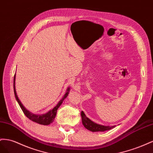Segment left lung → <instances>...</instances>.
Returning <instances> with one entry per match:
<instances>
[{"instance_id": "obj_1", "label": "left lung", "mask_w": 153, "mask_h": 153, "mask_svg": "<svg viewBox=\"0 0 153 153\" xmlns=\"http://www.w3.org/2000/svg\"><path fill=\"white\" fill-rule=\"evenodd\" d=\"M81 118H82V123L85 126V128L92 132L97 131H105L110 130L115 127V126H103L94 123L89 118L87 117L83 111H81Z\"/></svg>"}]
</instances>
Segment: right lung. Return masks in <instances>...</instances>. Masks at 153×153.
I'll return each mask as SVG.
<instances>
[{"mask_svg": "<svg viewBox=\"0 0 153 153\" xmlns=\"http://www.w3.org/2000/svg\"><path fill=\"white\" fill-rule=\"evenodd\" d=\"M15 79H16V74H15L14 79H13L14 94H15V99L16 100V101L18 102L19 106H20L22 110L23 111L25 115L27 117L28 119H29L30 120H32V121L34 122V123H36L39 124L47 126V125H49V124H51L52 123H53V121H54L55 117H56V113H57L58 109L61 106V104H62L65 99H66V97H67L68 94H69L70 87H68L66 93L65 94L62 99L60 100V101L58 102V103L56 104V106L53 109H52V110H49L47 113H45V114H42V115L34 114V113L30 112V111L27 110V109H26L25 108V106L23 105V104L22 103L21 101H20L18 95H17V94H16V89H15Z\"/></svg>", "mask_w": 153, "mask_h": 153, "instance_id": "right-lung-1", "label": "right lung"}]
</instances>
